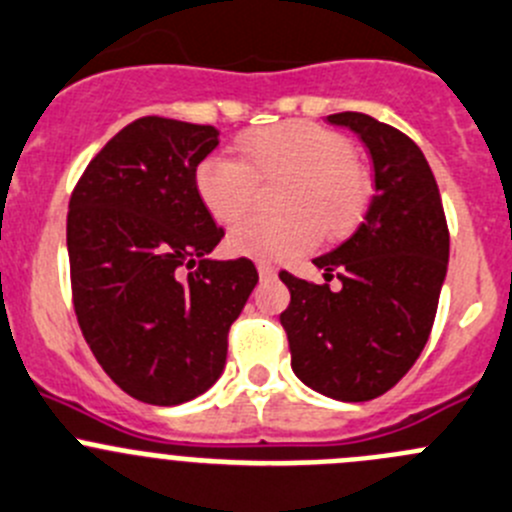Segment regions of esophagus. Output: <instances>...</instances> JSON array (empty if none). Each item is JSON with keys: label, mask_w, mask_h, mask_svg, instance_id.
Wrapping results in <instances>:
<instances>
[{"label": "esophagus", "mask_w": 512, "mask_h": 512, "mask_svg": "<svg viewBox=\"0 0 512 512\" xmlns=\"http://www.w3.org/2000/svg\"><path fill=\"white\" fill-rule=\"evenodd\" d=\"M256 269H259V276L264 281L266 279H274V276H276V269L269 264V261H259V264H256Z\"/></svg>", "instance_id": "obj_1"}]
</instances>
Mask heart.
Here are the masks:
<instances>
[{"label":"heart","mask_w":512,"mask_h":512,"mask_svg":"<svg viewBox=\"0 0 512 512\" xmlns=\"http://www.w3.org/2000/svg\"><path fill=\"white\" fill-rule=\"evenodd\" d=\"M238 160L213 153L198 163L193 183L218 223L251 208L256 183L286 178L276 208L281 216H248L228 233L238 256L261 261L304 253L319 236L337 238L357 226L369 201V178L342 133L309 120L269 125L236 140Z\"/></svg>","instance_id":"obj_1"}]
</instances>
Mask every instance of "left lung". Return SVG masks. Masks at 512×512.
Wrapping results in <instances>:
<instances>
[{
  "label": "left lung",
  "instance_id": "obj_1",
  "mask_svg": "<svg viewBox=\"0 0 512 512\" xmlns=\"http://www.w3.org/2000/svg\"><path fill=\"white\" fill-rule=\"evenodd\" d=\"M354 130L374 165V198L357 231L316 256L324 279L281 271L291 304L281 314L296 377L324 397L367 402L410 372L430 337L450 261L437 180L422 150L364 113L329 115Z\"/></svg>",
  "mask_w": 512,
  "mask_h": 512
}]
</instances>
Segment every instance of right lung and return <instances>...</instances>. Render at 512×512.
Wrapping results in <instances>:
<instances>
[{
	"instance_id": "add662e5",
	"label": "right lung",
	"mask_w": 512,
	"mask_h": 512,
	"mask_svg": "<svg viewBox=\"0 0 512 512\" xmlns=\"http://www.w3.org/2000/svg\"><path fill=\"white\" fill-rule=\"evenodd\" d=\"M216 145L213 125L140 118L90 160L70 198L82 337L107 377L148 405H183L216 384L228 329L259 284L248 259H211L223 228L193 175Z\"/></svg>"
}]
</instances>
